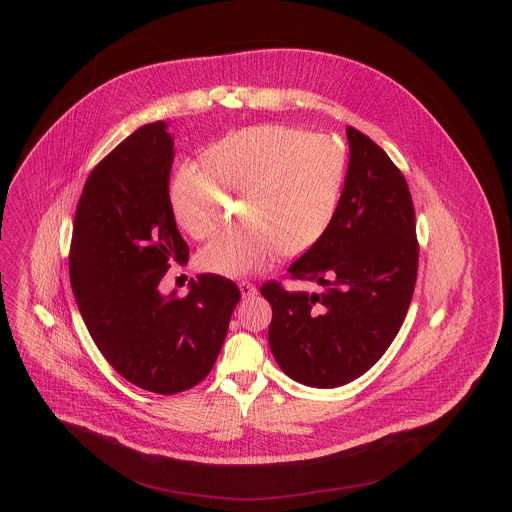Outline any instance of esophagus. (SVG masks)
I'll use <instances>...</instances> for the list:
<instances>
[{
    "label": "esophagus",
    "instance_id": "obj_1",
    "mask_svg": "<svg viewBox=\"0 0 512 512\" xmlns=\"http://www.w3.org/2000/svg\"><path fill=\"white\" fill-rule=\"evenodd\" d=\"M238 288H240V293H242V297H244V299L254 297V295L258 293V288H256V286H252L250 282H240V284H238Z\"/></svg>",
    "mask_w": 512,
    "mask_h": 512
}]
</instances>
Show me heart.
<instances>
[{"label": "heart", "instance_id": "1", "mask_svg": "<svg viewBox=\"0 0 512 512\" xmlns=\"http://www.w3.org/2000/svg\"><path fill=\"white\" fill-rule=\"evenodd\" d=\"M205 169L183 167L171 183V211L197 240L222 228V189L250 199L244 234L226 236L199 254L201 270L244 276L270 268L278 254L311 248L333 219L345 159L325 136L264 124L234 132L205 153Z\"/></svg>", "mask_w": 512, "mask_h": 512}]
</instances>
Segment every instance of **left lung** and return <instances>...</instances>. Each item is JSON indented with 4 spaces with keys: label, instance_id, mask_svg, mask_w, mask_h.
Returning <instances> with one entry per match:
<instances>
[{
    "label": "left lung",
    "instance_id": "left-lung-1",
    "mask_svg": "<svg viewBox=\"0 0 512 512\" xmlns=\"http://www.w3.org/2000/svg\"><path fill=\"white\" fill-rule=\"evenodd\" d=\"M349 167L323 236L288 268L323 292L264 284L268 343L299 384L337 388L365 374L406 317L418 274L412 197L404 175L365 134L347 128Z\"/></svg>",
    "mask_w": 512,
    "mask_h": 512
}]
</instances>
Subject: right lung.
<instances>
[{
    "instance_id": "1",
    "label": "right lung",
    "mask_w": 512,
    "mask_h": 512,
    "mask_svg": "<svg viewBox=\"0 0 512 512\" xmlns=\"http://www.w3.org/2000/svg\"><path fill=\"white\" fill-rule=\"evenodd\" d=\"M167 122L146 124L90 173L76 207L71 286L104 359L157 394L199 384L219 357L240 299L234 282L201 274L189 293H163L171 262H187L169 199L175 157Z\"/></svg>"
}]
</instances>
